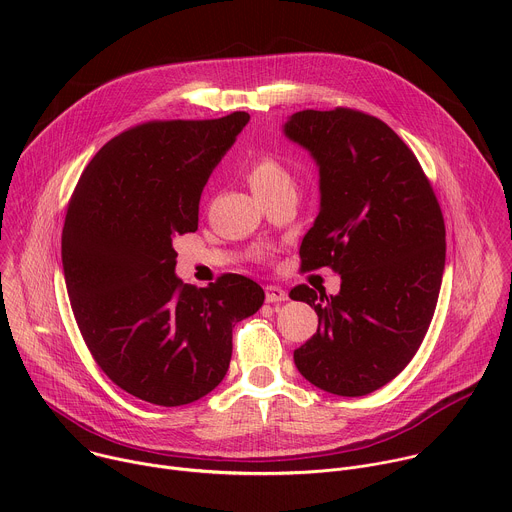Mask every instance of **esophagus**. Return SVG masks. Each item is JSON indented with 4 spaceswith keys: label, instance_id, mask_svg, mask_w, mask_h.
Here are the masks:
<instances>
[{
    "label": "esophagus",
    "instance_id": "obj_1",
    "mask_svg": "<svg viewBox=\"0 0 512 512\" xmlns=\"http://www.w3.org/2000/svg\"><path fill=\"white\" fill-rule=\"evenodd\" d=\"M265 300L267 304H277L287 300V291L279 285H265Z\"/></svg>",
    "mask_w": 512,
    "mask_h": 512
}]
</instances>
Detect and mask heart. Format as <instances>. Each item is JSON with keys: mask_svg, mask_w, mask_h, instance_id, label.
<instances>
[{"mask_svg": "<svg viewBox=\"0 0 512 512\" xmlns=\"http://www.w3.org/2000/svg\"><path fill=\"white\" fill-rule=\"evenodd\" d=\"M247 180L257 196H271L281 190H294L296 180L289 168L273 154L257 156L247 168Z\"/></svg>", "mask_w": 512, "mask_h": 512, "instance_id": "b5f03b06", "label": "heart"}]
</instances>
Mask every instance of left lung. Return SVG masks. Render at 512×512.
I'll list each match as a JSON object with an SVG mask.
<instances>
[{
  "label": "left lung",
  "mask_w": 512,
  "mask_h": 512,
  "mask_svg": "<svg viewBox=\"0 0 512 512\" xmlns=\"http://www.w3.org/2000/svg\"><path fill=\"white\" fill-rule=\"evenodd\" d=\"M285 135L320 168V212L306 233L304 269L340 273L338 296L306 283L291 300L318 314L298 371L340 397L393 381L421 346L440 296L446 225L415 154L381 119L356 109L298 111Z\"/></svg>",
  "instance_id": "1"
}]
</instances>
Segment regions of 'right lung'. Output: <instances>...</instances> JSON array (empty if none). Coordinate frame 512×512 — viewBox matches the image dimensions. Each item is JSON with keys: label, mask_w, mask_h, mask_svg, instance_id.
Listing matches in <instances>:
<instances>
[{"label": "right lung", "mask_w": 512, "mask_h": 512, "mask_svg": "<svg viewBox=\"0 0 512 512\" xmlns=\"http://www.w3.org/2000/svg\"><path fill=\"white\" fill-rule=\"evenodd\" d=\"M247 121L235 111L131 127L103 145L68 200L72 314L101 371L141 401L178 407L210 393L229 371L235 324L263 306L245 275L194 287L174 273L172 241L198 229L202 188Z\"/></svg>", "instance_id": "1"}]
</instances>
